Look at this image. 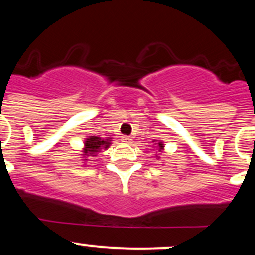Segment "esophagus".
<instances>
[{
	"label": "esophagus",
	"instance_id": "obj_1",
	"mask_svg": "<svg viewBox=\"0 0 255 255\" xmlns=\"http://www.w3.org/2000/svg\"><path fill=\"white\" fill-rule=\"evenodd\" d=\"M121 140L124 142H126V144H130V142H131V137L130 136H127V135H122L121 136Z\"/></svg>",
	"mask_w": 255,
	"mask_h": 255
}]
</instances>
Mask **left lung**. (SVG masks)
I'll list each match as a JSON object with an SVG mask.
<instances>
[{
  "label": "left lung",
  "mask_w": 255,
  "mask_h": 255,
  "mask_svg": "<svg viewBox=\"0 0 255 255\" xmlns=\"http://www.w3.org/2000/svg\"><path fill=\"white\" fill-rule=\"evenodd\" d=\"M158 147H159V148H158V151H162L163 150V147H164V146H163V144H162V142H159V144H158Z\"/></svg>",
  "instance_id": "8db88e82"
}]
</instances>
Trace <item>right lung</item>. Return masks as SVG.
Segmentation results:
<instances>
[{
	"instance_id": "add662e5",
	"label": "right lung",
	"mask_w": 255,
	"mask_h": 255,
	"mask_svg": "<svg viewBox=\"0 0 255 255\" xmlns=\"http://www.w3.org/2000/svg\"><path fill=\"white\" fill-rule=\"evenodd\" d=\"M110 140L105 139L102 140L101 137L97 136H90L89 139L85 141V148H84V156L89 157V156H95L97 152H99L102 148H108L110 145Z\"/></svg>"
}]
</instances>
